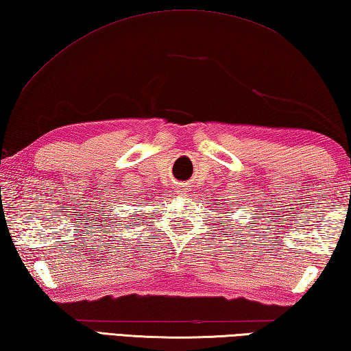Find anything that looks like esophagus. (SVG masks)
Here are the masks:
<instances>
[{"instance_id": "esophagus-1", "label": "esophagus", "mask_w": 351, "mask_h": 351, "mask_svg": "<svg viewBox=\"0 0 351 351\" xmlns=\"http://www.w3.org/2000/svg\"><path fill=\"white\" fill-rule=\"evenodd\" d=\"M187 192H189V189H186V187L180 189V195H181V196H187Z\"/></svg>"}]
</instances>
